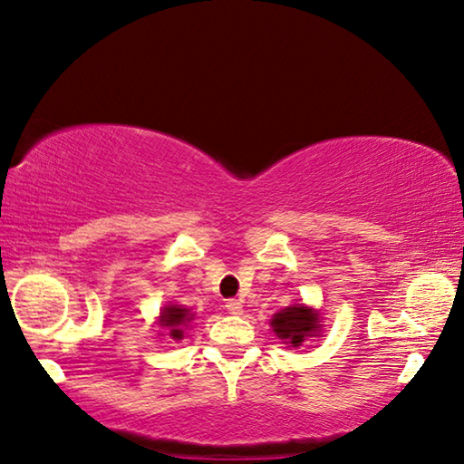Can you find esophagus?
<instances>
[{
  "label": "esophagus",
  "mask_w": 464,
  "mask_h": 464,
  "mask_svg": "<svg viewBox=\"0 0 464 464\" xmlns=\"http://www.w3.org/2000/svg\"><path fill=\"white\" fill-rule=\"evenodd\" d=\"M225 309H227V313H229V315H241L243 313V304L239 303V301H227V304H225Z\"/></svg>",
  "instance_id": "34e87169"
}]
</instances>
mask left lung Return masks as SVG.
I'll use <instances>...</instances> for the list:
<instances>
[{
    "label": "left lung",
    "mask_w": 464,
    "mask_h": 464,
    "mask_svg": "<svg viewBox=\"0 0 464 464\" xmlns=\"http://www.w3.org/2000/svg\"><path fill=\"white\" fill-rule=\"evenodd\" d=\"M270 325L272 332L293 348H298L304 340L321 334L319 313L304 307V304H290V307L278 311L272 317Z\"/></svg>",
    "instance_id": "1"
}]
</instances>
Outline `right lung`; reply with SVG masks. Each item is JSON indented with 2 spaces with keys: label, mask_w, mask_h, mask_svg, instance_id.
Returning a JSON list of instances; mask_svg holds the SVG:
<instances>
[{
  "label": "right lung",
  "mask_w": 464,
  "mask_h": 464,
  "mask_svg": "<svg viewBox=\"0 0 464 464\" xmlns=\"http://www.w3.org/2000/svg\"><path fill=\"white\" fill-rule=\"evenodd\" d=\"M192 319L194 315L186 307H179V304H168V307L161 309L160 325L166 329L171 340H182L184 329Z\"/></svg>",
  "instance_id": "right-lung-1"
}]
</instances>
